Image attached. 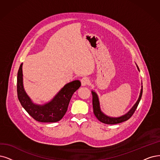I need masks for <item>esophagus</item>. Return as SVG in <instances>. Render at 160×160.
<instances>
[{
  "label": "esophagus",
  "mask_w": 160,
  "mask_h": 160,
  "mask_svg": "<svg viewBox=\"0 0 160 160\" xmlns=\"http://www.w3.org/2000/svg\"><path fill=\"white\" fill-rule=\"evenodd\" d=\"M90 80L88 78H87V77H84V78H82L81 79V84H82V86H86V85H88L90 84Z\"/></svg>",
  "instance_id": "esophagus-1"
}]
</instances>
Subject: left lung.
I'll use <instances>...</instances> for the list:
<instances>
[{
	"label": "left lung",
	"instance_id": "left-lung-1",
	"mask_svg": "<svg viewBox=\"0 0 160 160\" xmlns=\"http://www.w3.org/2000/svg\"><path fill=\"white\" fill-rule=\"evenodd\" d=\"M137 68L139 70L138 66H137ZM92 104H93V113L96 117L97 119L103 123L108 124V125H115V124H118V123L127 121L134 114V111H136V109H137L138 105L139 104L142 95V89L140 90V93L137 102H136V103L134 105L133 107L131 109V110H130L127 113L119 117H111L105 115L101 111V109H100L99 98L97 93L94 91H92Z\"/></svg>",
	"mask_w": 160,
	"mask_h": 160
}]
</instances>
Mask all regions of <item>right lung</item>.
Returning <instances> with one entry per match:
<instances>
[{
	"label": "right lung",
	"instance_id": "obj_1",
	"mask_svg": "<svg viewBox=\"0 0 160 160\" xmlns=\"http://www.w3.org/2000/svg\"><path fill=\"white\" fill-rule=\"evenodd\" d=\"M81 86L79 80L65 85L51 102L43 105L35 104L27 95L23 86L22 63L17 76L18 98L22 107L35 120L41 122H55L60 121L66 113L73 93Z\"/></svg>",
	"mask_w": 160,
	"mask_h": 160
}]
</instances>
